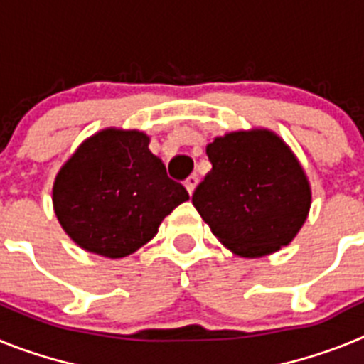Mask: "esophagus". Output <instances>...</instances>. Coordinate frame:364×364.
I'll use <instances>...</instances> for the list:
<instances>
[{"label":"esophagus","mask_w":364,"mask_h":364,"mask_svg":"<svg viewBox=\"0 0 364 364\" xmlns=\"http://www.w3.org/2000/svg\"><path fill=\"white\" fill-rule=\"evenodd\" d=\"M184 184H186V188H188L189 195H193V191H195V188H197V184H198V176H197V175L188 176V178H186Z\"/></svg>","instance_id":"obj_1"}]
</instances>
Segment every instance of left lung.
I'll use <instances>...</instances> for the list:
<instances>
[{
  "label": "left lung",
  "mask_w": 364,
  "mask_h": 364,
  "mask_svg": "<svg viewBox=\"0 0 364 364\" xmlns=\"http://www.w3.org/2000/svg\"><path fill=\"white\" fill-rule=\"evenodd\" d=\"M211 171L193 193V205L224 246L262 257L290 244L306 220L310 186L301 164L269 131L215 138L205 149Z\"/></svg>",
  "instance_id": "1"
}]
</instances>
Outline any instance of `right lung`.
I'll return each mask as SVG.
<instances>
[{
	"label": "right lung",
	"mask_w": 364,
	"mask_h": 364,
	"mask_svg": "<svg viewBox=\"0 0 364 364\" xmlns=\"http://www.w3.org/2000/svg\"><path fill=\"white\" fill-rule=\"evenodd\" d=\"M147 146L144 133L105 129L85 140L58 173L54 211L87 252L109 259L136 252L189 198Z\"/></svg>",
	"instance_id": "1"
}]
</instances>
